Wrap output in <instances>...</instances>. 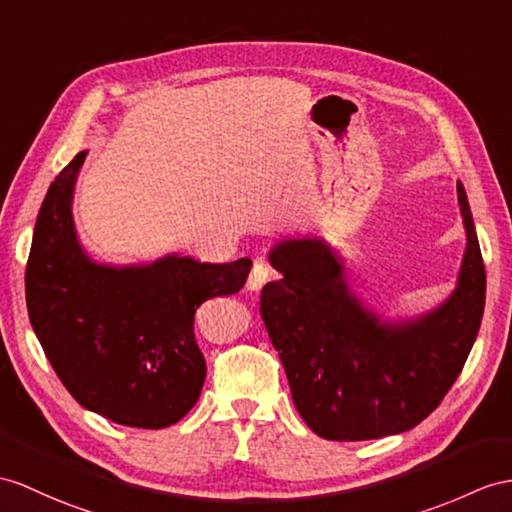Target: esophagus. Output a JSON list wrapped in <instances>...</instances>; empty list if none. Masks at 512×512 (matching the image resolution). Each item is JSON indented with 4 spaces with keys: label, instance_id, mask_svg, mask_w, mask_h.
I'll return each mask as SVG.
<instances>
[{
    "label": "esophagus",
    "instance_id": "34e87169",
    "mask_svg": "<svg viewBox=\"0 0 512 512\" xmlns=\"http://www.w3.org/2000/svg\"><path fill=\"white\" fill-rule=\"evenodd\" d=\"M271 278V267L265 263V260H256L252 271H249L247 278V289L249 291H260Z\"/></svg>",
    "mask_w": 512,
    "mask_h": 512
}]
</instances>
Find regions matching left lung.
Here are the masks:
<instances>
[{"instance_id": "left-lung-1", "label": "left lung", "mask_w": 512, "mask_h": 512, "mask_svg": "<svg viewBox=\"0 0 512 512\" xmlns=\"http://www.w3.org/2000/svg\"><path fill=\"white\" fill-rule=\"evenodd\" d=\"M467 252L454 295L408 326H386L347 293L341 260L321 241L271 249L282 278L260 293L297 413L330 441L400 434L426 419L460 376L484 313L486 273L465 186Z\"/></svg>"}]
</instances>
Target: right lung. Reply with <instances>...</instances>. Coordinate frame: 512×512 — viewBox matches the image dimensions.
Returning a JSON list of instances; mask_svg holds the SVG:
<instances>
[{"instance_id": "obj_1", "label": "right lung", "mask_w": 512, "mask_h": 512, "mask_svg": "<svg viewBox=\"0 0 512 512\" xmlns=\"http://www.w3.org/2000/svg\"><path fill=\"white\" fill-rule=\"evenodd\" d=\"M80 152L49 186L26 265L30 323L80 406L130 428L160 430L195 406L206 360L195 310L243 289L252 260L210 265L169 256L147 267H99L71 221Z\"/></svg>"}]
</instances>
